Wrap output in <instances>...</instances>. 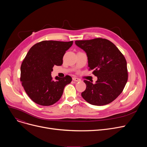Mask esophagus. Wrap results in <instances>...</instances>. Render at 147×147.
Segmentation results:
<instances>
[{
  "instance_id": "1",
  "label": "esophagus",
  "mask_w": 147,
  "mask_h": 147,
  "mask_svg": "<svg viewBox=\"0 0 147 147\" xmlns=\"http://www.w3.org/2000/svg\"><path fill=\"white\" fill-rule=\"evenodd\" d=\"M73 80H74V82H80V81H81V79H80L78 78H76V77H73Z\"/></svg>"
}]
</instances>
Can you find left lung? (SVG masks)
Listing matches in <instances>:
<instances>
[{"label": "left lung", "instance_id": "1", "mask_svg": "<svg viewBox=\"0 0 147 147\" xmlns=\"http://www.w3.org/2000/svg\"><path fill=\"white\" fill-rule=\"evenodd\" d=\"M76 45L86 53L89 69L97 77L95 83L84 80L86 90L82 96L88 103L104 105L121 93L127 81V63L121 52L110 40L96 38L76 40Z\"/></svg>", "mask_w": 147, "mask_h": 147}]
</instances>
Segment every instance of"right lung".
Here are the masks:
<instances>
[{
  "mask_svg": "<svg viewBox=\"0 0 147 147\" xmlns=\"http://www.w3.org/2000/svg\"><path fill=\"white\" fill-rule=\"evenodd\" d=\"M73 42L45 40L31 48L21 66L22 85L35 103L49 106L56 103L63 94L65 86L72 78L55 77L53 80L51 72L53 66L61 65L64 54Z\"/></svg>",
  "mask_w": 147,
  "mask_h": 147,
  "instance_id": "1",
  "label": "right lung"
}]
</instances>
